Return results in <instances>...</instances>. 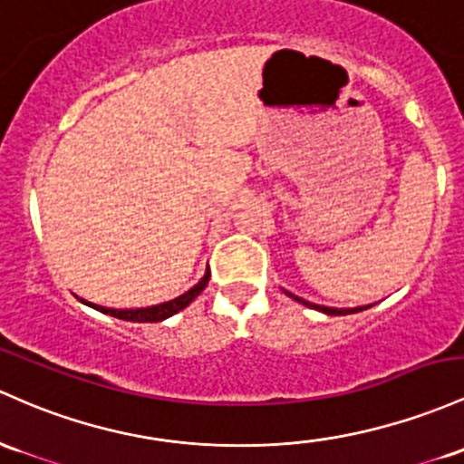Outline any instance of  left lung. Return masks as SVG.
<instances>
[{"mask_svg": "<svg viewBox=\"0 0 464 464\" xmlns=\"http://www.w3.org/2000/svg\"><path fill=\"white\" fill-rule=\"evenodd\" d=\"M297 299V302H302V304H306V306H310V308H317V310H322V313H325V314H350V313H359V310H363V306L361 308H328V306H317V304H308V302H304V299H299V297H295ZM368 308V306H365Z\"/></svg>", "mask_w": 464, "mask_h": 464, "instance_id": "8db88e82", "label": "left lung"}]
</instances>
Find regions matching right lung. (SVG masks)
Segmentation results:
<instances>
[{"label": "right lung", "instance_id": "1", "mask_svg": "<svg viewBox=\"0 0 464 464\" xmlns=\"http://www.w3.org/2000/svg\"><path fill=\"white\" fill-rule=\"evenodd\" d=\"M208 277H211V271L205 273V277L200 279V282L196 284L191 290H187L185 295H180V297L171 299V302H165V304H158V306H150V308H136V310H116V308H105V306H96V304H88V306L101 310V313L105 314H111V317L116 319H125V322H162V319L171 317V314H176L178 310L187 308L193 299L198 297V295L205 290V286L208 284ZM83 302V299H81Z\"/></svg>", "mask_w": 464, "mask_h": 464}]
</instances>
